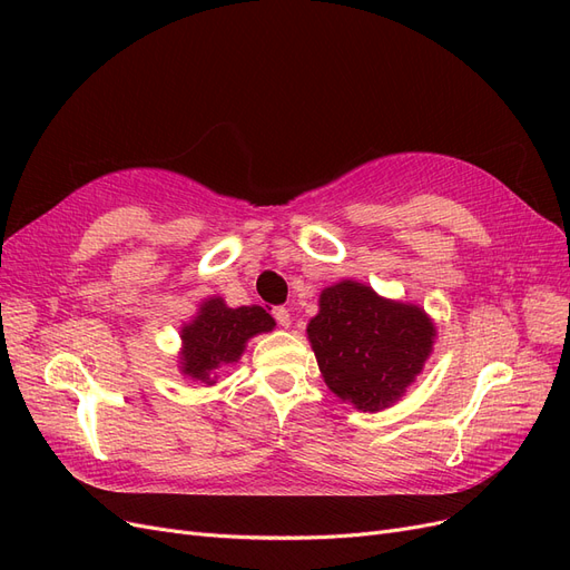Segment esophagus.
Wrapping results in <instances>:
<instances>
[{
	"label": "esophagus",
	"mask_w": 570,
	"mask_h": 570,
	"mask_svg": "<svg viewBox=\"0 0 570 570\" xmlns=\"http://www.w3.org/2000/svg\"><path fill=\"white\" fill-rule=\"evenodd\" d=\"M272 317L277 320V324H279V326H288V324H291V315H288V309H286L284 305L272 307Z\"/></svg>",
	"instance_id": "obj_1"
}]
</instances>
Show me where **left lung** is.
<instances>
[{
	"label": "left lung",
	"instance_id": "obj_1",
	"mask_svg": "<svg viewBox=\"0 0 570 570\" xmlns=\"http://www.w3.org/2000/svg\"><path fill=\"white\" fill-rule=\"evenodd\" d=\"M433 336L424 309L383 301L357 282L324 288L320 315L307 326L326 385L362 412H381L405 393Z\"/></svg>",
	"mask_w": 570,
	"mask_h": 570
}]
</instances>
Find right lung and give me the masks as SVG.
<instances>
[{
	"label": "right lung",
	"mask_w": 570,
	"mask_h": 570,
	"mask_svg": "<svg viewBox=\"0 0 570 570\" xmlns=\"http://www.w3.org/2000/svg\"><path fill=\"white\" fill-rule=\"evenodd\" d=\"M272 328L274 320L258 305L234 309L223 298H210L200 305L196 320L181 328V372L210 385L223 366L242 357L250 336Z\"/></svg>",
	"instance_id": "add662e5"
}]
</instances>
